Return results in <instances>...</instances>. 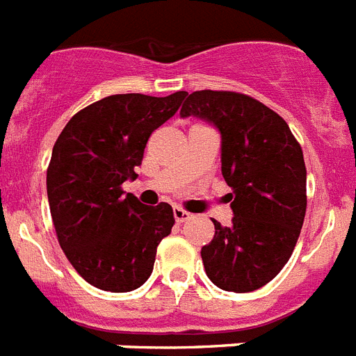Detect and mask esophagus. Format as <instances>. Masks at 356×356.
<instances>
[{
    "label": "esophagus",
    "mask_w": 356,
    "mask_h": 356,
    "mask_svg": "<svg viewBox=\"0 0 356 356\" xmlns=\"http://www.w3.org/2000/svg\"><path fill=\"white\" fill-rule=\"evenodd\" d=\"M172 214H175V220L178 222V224H184V222H187V220L191 218V214L187 213V211L180 209V207H175Z\"/></svg>",
    "instance_id": "obj_1"
}]
</instances>
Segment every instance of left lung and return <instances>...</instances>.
Listing matches in <instances>:
<instances>
[{
	"label": "left lung",
	"mask_w": 356,
	"mask_h": 356,
	"mask_svg": "<svg viewBox=\"0 0 356 356\" xmlns=\"http://www.w3.org/2000/svg\"><path fill=\"white\" fill-rule=\"evenodd\" d=\"M181 116L209 120L222 134V175L233 189V224L213 220L202 262L214 286L249 293L271 282L293 254L304 224L305 163L300 143L273 108L233 90L185 94Z\"/></svg>",
	"instance_id": "obj_1"
}]
</instances>
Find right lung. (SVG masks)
I'll return each instance as SVG.
<instances>
[{"label": "right lung", "mask_w": 356, "mask_h": 356, "mask_svg": "<svg viewBox=\"0 0 356 356\" xmlns=\"http://www.w3.org/2000/svg\"><path fill=\"white\" fill-rule=\"evenodd\" d=\"M184 98L185 90L163 98L113 94L76 113L52 147V224L67 260L90 286L127 293L151 277L158 243L175 225L172 207H147L123 196L122 184L136 178L147 140Z\"/></svg>", "instance_id": "add662e5"}]
</instances>
